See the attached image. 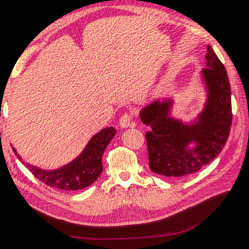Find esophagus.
<instances>
[{
	"mask_svg": "<svg viewBox=\"0 0 249 249\" xmlns=\"http://www.w3.org/2000/svg\"><path fill=\"white\" fill-rule=\"evenodd\" d=\"M119 124L122 128H128V127H135L136 124L135 122L133 121V118H132V115L129 114V113H125L123 114L120 119H119Z\"/></svg>",
	"mask_w": 249,
	"mask_h": 249,
	"instance_id": "1",
	"label": "esophagus"
}]
</instances>
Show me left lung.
Masks as SVG:
<instances>
[{"mask_svg": "<svg viewBox=\"0 0 249 249\" xmlns=\"http://www.w3.org/2000/svg\"><path fill=\"white\" fill-rule=\"evenodd\" d=\"M206 65L201 73L207 100L196 120L186 124L169 116L172 99L155 100L140 111L141 121L151 128L145 138L154 174L171 178L192 175L217 158L226 144L232 124L231 89L224 65L210 45Z\"/></svg>", "mask_w": 249, "mask_h": 249, "instance_id": "obj_1", "label": "left lung"}]
</instances>
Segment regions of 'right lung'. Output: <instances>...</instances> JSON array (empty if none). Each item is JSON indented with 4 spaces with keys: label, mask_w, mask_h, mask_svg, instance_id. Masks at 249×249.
<instances>
[{
    "label": "right lung",
    "mask_w": 249,
    "mask_h": 249,
    "mask_svg": "<svg viewBox=\"0 0 249 249\" xmlns=\"http://www.w3.org/2000/svg\"><path fill=\"white\" fill-rule=\"evenodd\" d=\"M116 134L114 127H106L89 139L83 152L70 163L57 169L46 171L24 162L13 147L16 156L29 171L48 187L63 191H77L90 186L103 171L102 156Z\"/></svg>",
    "instance_id": "obj_1"
}]
</instances>
